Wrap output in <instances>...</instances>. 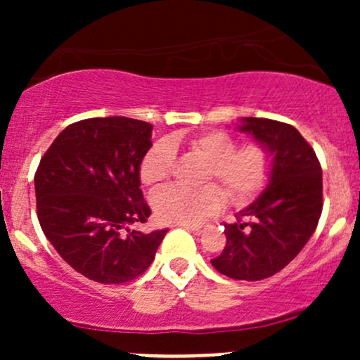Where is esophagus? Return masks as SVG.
I'll use <instances>...</instances> for the list:
<instances>
[{
    "mask_svg": "<svg viewBox=\"0 0 360 360\" xmlns=\"http://www.w3.org/2000/svg\"><path fill=\"white\" fill-rule=\"evenodd\" d=\"M184 226L189 230V232H193L194 235H201L206 229H208L210 225H206V223H196V225H184Z\"/></svg>",
    "mask_w": 360,
    "mask_h": 360,
    "instance_id": "esophagus-1",
    "label": "esophagus"
}]
</instances>
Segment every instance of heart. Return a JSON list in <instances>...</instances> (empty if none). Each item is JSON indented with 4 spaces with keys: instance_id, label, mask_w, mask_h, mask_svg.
Wrapping results in <instances>:
<instances>
[{
    "instance_id": "heart-1",
    "label": "heart",
    "mask_w": 360,
    "mask_h": 360,
    "mask_svg": "<svg viewBox=\"0 0 360 360\" xmlns=\"http://www.w3.org/2000/svg\"><path fill=\"white\" fill-rule=\"evenodd\" d=\"M177 140H157L140 160L139 176L146 186H157L171 176L176 164ZM188 150L206 162L201 183L218 181L230 203L245 205L262 191L269 181L274 154L266 143L247 142L237 147V139L221 130H208L186 140ZM223 203L218 186L198 189L166 186L152 194L150 205L157 220L162 223L200 221L217 213Z\"/></svg>"
}]
</instances>
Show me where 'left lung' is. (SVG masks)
Segmentation results:
<instances>
[{"instance_id":"obj_1","label":"left lung","mask_w":360,"mask_h":360,"mask_svg":"<svg viewBox=\"0 0 360 360\" xmlns=\"http://www.w3.org/2000/svg\"><path fill=\"white\" fill-rule=\"evenodd\" d=\"M240 130L271 148L274 166L266 191L237 223H225L226 243L212 266L232 279L260 281L284 269L315 232L323 208L321 166L289 123L250 117L242 118Z\"/></svg>"}]
</instances>
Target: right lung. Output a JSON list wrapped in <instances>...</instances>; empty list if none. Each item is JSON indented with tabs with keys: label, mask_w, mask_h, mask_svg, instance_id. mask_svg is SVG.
<instances>
[{
	"label": "right lung",
	"mask_w": 360,
	"mask_h": 360,
	"mask_svg": "<svg viewBox=\"0 0 360 360\" xmlns=\"http://www.w3.org/2000/svg\"><path fill=\"white\" fill-rule=\"evenodd\" d=\"M152 125L125 117L71 123L35 172L37 217L45 237L74 271L123 284L148 269L167 230H130L150 208L140 189V160Z\"/></svg>",
	"instance_id": "obj_1"
}]
</instances>
